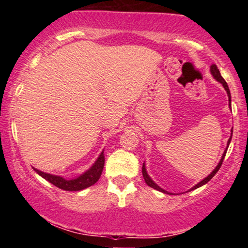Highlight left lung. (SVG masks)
I'll return each instance as SVG.
<instances>
[{
  "instance_id": "8db88e82",
  "label": "left lung",
  "mask_w": 248,
  "mask_h": 248,
  "mask_svg": "<svg viewBox=\"0 0 248 248\" xmlns=\"http://www.w3.org/2000/svg\"><path fill=\"white\" fill-rule=\"evenodd\" d=\"M210 72H211L212 77H213V78L216 79V80H217L218 82H220V84L223 85V87L225 88V91H226V93H227V96H229V101H230V104H231V93H230V88H229V86H227L226 81L224 80V78H223V77H221L220 72H219V70H218L217 65H215V64L211 65V67H210ZM232 133H233V130H231V136H230L229 141H227V147H226V149L224 150V154H223V156H221L220 161H219V163L217 164V167H216L215 169H213V171H212L211 173H210V175L207 176V177H205V178H204V179H202V181L199 182V183L196 184L195 186H192L191 189L189 190V191H191V190H195V189H197V187H201V186H203L204 184H206L207 182H209L210 179H211V178L213 177V176H215L216 173L218 172V170L220 169L221 164H223L224 157H225V155H226L227 148H229V144H230V142H231V139H232ZM142 175H143V178H144V181H146V183H147L148 186H152V187H154V189L158 190V191H161V192H164V193H170V192L166 191V190H164V189H162L161 186H158L157 184H156L155 182H154L153 179L150 178V176L148 175V172H147V169H146V164H144V163H143V166H142Z\"/></svg>"
}]
</instances>
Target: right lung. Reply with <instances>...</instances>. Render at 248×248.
Here are the masks:
<instances>
[{
    "mask_svg": "<svg viewBox=\"0 0 248 248\" xmlns=\"http://www.w3.org/2000/svg\"><path fill=\"white\" fill-rule=\"evenodd\" d=\"M104 164H105V154L104 150H102L100 155L98 156L96 161L93 163V166L87 169L86 171L82 172L80 176L75 178H64L62 176L52 175V173H47L44 171H41V170L35 169L33 170L38 173L39 176H42L43 178L46 179L47 182H50L51 184L56 186L57 187L62 190H66V191H80V190L86 189V187L93 186L100 178L102 170H104Z\"/></svg>",
    "mask_w": 248,
    "mask_h": 248,
    "instance_id": "add662e5",
    "label": "right lung"
}]
</instances>
